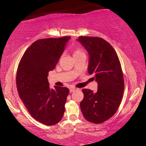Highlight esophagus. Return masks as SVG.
<instances>
[{
  "label": "esophagus",
  "mask_w": 146,
  "mask_h": 146,
  "mask_svg": "<svg viewBox=\"0 0 146 146\" xmlns=\"http://www.w3.org/2000/svg\"><path fill=\"white\" fill-rule=\"evenodd\" d=\"M76 88H70V92H74L75 90H76Z\"/></svg>",
  "instance_id": "esophagus-1"
}]
</instances>
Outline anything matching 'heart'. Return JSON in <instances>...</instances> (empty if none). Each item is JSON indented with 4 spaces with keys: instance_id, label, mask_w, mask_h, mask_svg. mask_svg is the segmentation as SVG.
Segmentation results:
<instances>
[{
    "instance_id": "1",
    "label": "heart",
    "mask_w": 146,
    "mask_h": 146,
    "mask_svg": "<svg viewBox=\"0 0 146 146\" xmlns=\"http://www.w3.org/2000/svg\"><path fill=\"white\" fill-rule=\"evenodd\" d=\"M81 54H85L84 52L82 50V49L80 48H76L74 50V53H73V56H78V55H81Z\"/></svg>"
}]
</instances>
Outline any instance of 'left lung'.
Returning <instances> with one entry per match:
<instances>
[{
    "instance_id": "1",
    "label": "left lung",
    "mask_w": 146,
    "mask_h": 146,
    "mask_svg": "<svg viewBox=\"0 0 146 146\" xmlns=\"http://www.w3.org/2000/svg\"><path fill=\"white\" fill-rule=\"evenodd\" d=\"M78 40L89 54L88 71L98 82L96 92L82 90L81 111L90 122L103 123L115 114L122 100L124 80L120 62L113 48L102 38L80 36Z\"/></svg>"
}]
</instances>
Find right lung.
I'll use <instances>...</instances> for the list:
<instances>
[{
	"label": "right lung",
	"instance_id": "1",
	"mask_svg": "<svg viewBox=\"0 0 146 146\" xmlns=\"http://www.w3.org/2000/svg\"><path fill=\"white\" fill-rule=\"evenodd\" d=\"M70 36L38 40L28 48L19 64L17 88L33 118L46 125L62 118L69 94L66 87L50 88L48 76L55 68Z\"/></svg>",
	"mask_w": 146,
	"mask_h": 146
}]
</instances>
